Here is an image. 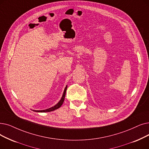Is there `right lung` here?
<instances>
[{
	"label": "right lung",
	"instance_id": "right-lung-1",
	"mask_svg": "<svg viewBox=\"0 0 149 149\" xmlns=\"http://www.w3.org/2000/svg\"><path fill=\"white\" fill-rule=\"evenodd\" d=\"M67 88H68V86H66L65 89H64V93H63V96L62 97L61 99V100H60V102L57 103L56 105H55L54 107H52V108H50L49 109H45V110H33L34 111H36V112H50V111H54L55 110V109L59 108L63 103L64 102V98H65V95H66V90H67Z\"/></svg>",
	"mask_w": 149,
	"mask_h": 149
}]
</instances>
